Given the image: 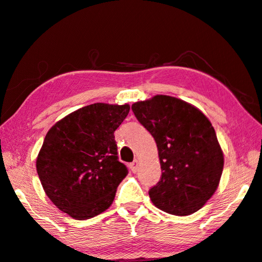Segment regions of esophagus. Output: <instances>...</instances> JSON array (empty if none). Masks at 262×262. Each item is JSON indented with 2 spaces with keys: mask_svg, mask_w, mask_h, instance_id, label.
I'll list each match as a JSON object with an SVG mask.
<instances>
[{
  "mask_svg": "<svg viewBox=\"0 0 262 262\" xmlns=\"http://www.w3.org/2000/svg\"><path fill=\"white\" fill-rule=\"evenodd\" d=\"M138 165H139V162L137 161V159H136V161H134L130 164V169H131V171L132 172H137V170H138Z\"/></svg>",
  "mask_w": 262,
  "mask_h": 262,
  "instance_id": "34e87169",
  "label": "esophagus"
}]
</instances>
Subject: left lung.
I'll return each instance as SVG.
<instances>
[{
  "label": "left lung",
  "mask_w": 262,
  "mask_h": 262,
  "mask_svg": "<svg viewBox=\"0 0 262 262\" xmlns=\"http://www.w3.org/2000/svg\"><path fill=\"white\" fill-rule=\"evenodd\" d=\"M132 111L157 144L162 178L149 191L152 203L171 215L196 213L217 189L225 163L210 120L163 94L132 104Z\"/></svg>",
  "instance_id": "1"
}]
</instances>
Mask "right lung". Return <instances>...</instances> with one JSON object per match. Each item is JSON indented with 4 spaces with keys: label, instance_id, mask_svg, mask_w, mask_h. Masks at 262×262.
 Wrapping results in <instances>:
<instances>
[{
    "label": "right lung",
    "instance_id": "obj_1",
    "mask_svg": "<svg viewBox=\"0 0 262 262\" xmlns=\"http://www.w3.org/2000/svg\"><path fill=\"white\" fill-rule=\"evenodd\" d=\"M130 105L96 103L70 113L49 128L36 158L48 199L75 220L111 206L127 169L117 156L115 131Z\"/></svg>",
    "mask_w": 262,
    "mask_h": 262
}]
</instances>
